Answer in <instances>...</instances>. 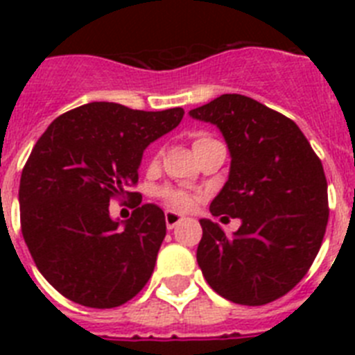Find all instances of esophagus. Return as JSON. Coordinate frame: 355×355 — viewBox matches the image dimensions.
Here are the masks:
<instances>
[{
	"mask_svg": "<svg viewBox=\"0 0 355 355\" xmlns=\"http://www.w3.org/2000/svg\"><path fill=\"white\" fill-rule=\"evenodd\" d=\"M183 222V215H180V213L175 211H171V209H167L165 211V224H167L168 229H174L175 225L181 224Z\"/></svg>",
	"mask_w": 355,
	"mask_h": 355,
	"instance_id": "esophagus-1",
	"label": "esophagus"
}]
</instances>
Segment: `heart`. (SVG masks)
<instances>
[{"mask_svg":"<svg viewBox=\"0 0 355 355\" xmlns=\"http://www.w3.org/2000/svg\"><path fill=\"white\" fill-rule=\"evenodd\" d=\"M215 142V139H211L209 135L206 133H196L193 135V150L200 149L206 144ZM158 196L165 200V205L171 206L174 209H190L196 205V193L188 192L184 188H174V187H163L158 190Z\"/></svg>","mask_w":355,"mask_h":355,"instance_id":"heart-1","label":"heart"}]
</instances>
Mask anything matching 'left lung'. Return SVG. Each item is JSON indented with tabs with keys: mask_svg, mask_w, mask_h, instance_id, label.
<instances>
[{
	"mask_svg": "<svg viewBox=\"0 0 355 355\" xmlns=\"http://www.w3.org/2000/svg\"><path fill=\"white\" fill-rule=\"evenodd\" d=\"M224 135L229 180L209 211L240 218L233 236L202 218L197 263L209 286L243 306L274 302L293 290L318 254L329 220L327 180L300 128L241 94L190 110Z\"/></svg>",
	"mask_w": 355,
	"mask_h": 355,
	"instance_id": "1",
	"label": "left lung"
}]
</instances>
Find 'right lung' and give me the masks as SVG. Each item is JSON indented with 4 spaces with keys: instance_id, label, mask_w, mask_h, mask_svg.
I'll return each instance as SVG.
<instances>
[{
    "instance_id": "right-lung-1",
    "label": "right lung",
    "mask_w": 355,
    "mask_h": 355,
    "mask_svg": "<svg viewBox=\"0 0 355 355\" xmlns=\"http://www.w3.org/2000/svg\"><path fill=\"white\" fill-rule=\"evenodd\" d=\"M183 108L131 110L89 103L65 112L31 149L19 184L21 231L40 274L65 299L96 309L122 306L139 293L167 234L156 205H140L142 153L174 130ZM137 205L121 226L109 200Z\"/></svg>"
}]
</instances>
